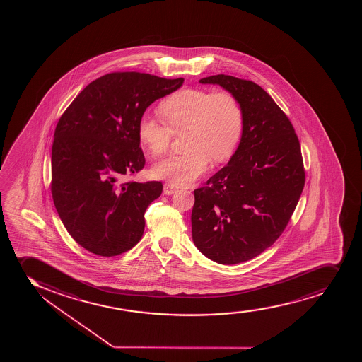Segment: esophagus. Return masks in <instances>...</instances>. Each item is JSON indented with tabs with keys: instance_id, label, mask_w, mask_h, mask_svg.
I'll list each match as a JSON object with an SVG mask.
<instances>
[{
	"instance_id": "34e87169",
	"label": "esophagus",
	"mask_w": 362,
	"mask_h": 362,
	"mask_svg": "<svg viewBox=\"0 0 362 362\" xmlns=\"http://www.w3.org/2000/svg\"><path fill=\"white\" fill-rule=\"evenodd\" d=\"M164 193L165 194H168V196H170V194H173V193H175V192L177 191V187L176 186H174L173 183H165L164 185Z\"/></svg>"
}]
</instances>
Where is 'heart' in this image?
Returning a JSON list of instances; mask_svg holds the SVG:
<instances>
[{"instance_id":"obj_1","label":"heart","mask_w":362,"mask_h":362,"mask_svg":"<svg viewBox=\"0 0 362 362\" xmlns=\"http://www.w3.org/2000/svg\"><path fill=\"white\" fill-rule=\"evenodd\" d=\"M159 112L166 126L153 117L142 116L137 136L151 154L164 153L173 133L185 134L181 156L156 163L152 175L173 185H191L215 163L232 157L243 133V110L237 98L228 92L181 89L163 100Z\"/></svg>"}]
</instances>
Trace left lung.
Here are the masks:
<instances>
[{"label": "left lung", "mask_w": 362, "mask_h": 362, "mask_svg": "<svg viewBox=\"0 0 362 362\" xmlns=\"http://www.w3.org/2000/svg\"><path fill=\"white\" fill-rule=\"evenodd\" d=\"M199 82L237 98L243 133L228 164L194 191L192 238L211 261L246 262L274 244L295 211L305 181L298 137L258 84L227 75Z\"/></svg>", "instance_id": "1"}]
</instances>
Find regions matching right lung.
<instances>
[{"label": "right lung", "mask_w": 362, "mask_h": 362, "mask_svg": "<svg viewBox=\"0 0 362 362\" xmlns=\"http://www.w3.org/2000/svg\"><path fill=\"white\" fill-rule=\"evenodd\" d=\"M183 81L107 74L88 84L60 117L52 147V196L67 232L89 252L117 256L141 239L146 209L162 194V182L119 180L145 165L137 124L146 108Z\"/></svg>", "instance_id": "obj_1"}]
</instances>
